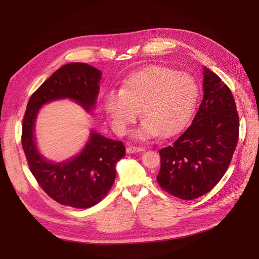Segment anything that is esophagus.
<instances>
[{
  "label": "esophagus",
  "instance_id": "1",
  "mask_svg": "<svg viewBox=\"0 0 259 259\" xmlns=\"http://www.w3.org/2000/svg\"><path fill=\"white\" fill-rule=\"evenodd\" d=\"M145 150L142 147H135V146H131L126 149L127 153H136V152H143Z\"/></svg>",
  "mask_w": 259,
  "mask_h": 259
}]
</instances>
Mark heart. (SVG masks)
<instances>
[{"label": "heart", "mask_w": 259, "mask_h": 259, "mask_svg": "<svg viewBox=\"0 0 259 259\" xmlns=\"http://www.w3.org/2000/svg\"><path fill=\"white\" fill-rule=\"evenodd\" d=\"M199 98V85L186 72L162 66H151L133 73L122 90L106 95L105 108L116 134H127L139 116L144 121L135 138L149 140L173 136L182 131L192 116Z\"/></svg>", "instance_id": "b5f03b06"}]
</instances>
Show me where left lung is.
<instances>
[{
  "label": "left lung",
  "instance_id": "obj_1",
  "mask_svg": "<svg viewBox=\"0 0 259 259\" xmlns=\"http://www.w3.org/2000/svg\"><path fill=\"white\" fill-rule=\"evenodd\" d=\"M203 77L204 95L191 125L173 145L159 151L158 184L182 200L197 199L213 189L228 169L239 139L231 91L206 67Z\"/></svg>",
  "mask_w": 259,
  "mask_h": 259
}]
</instances>
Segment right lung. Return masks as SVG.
Segmentation results:
<instances>
[{"label":"right lung","mask_w":259,"mask_h":259,"mask_svg":"<svg viewBox=\"0 0 259 259\" xmlns=\"http://www.w3.org/2000/svg\"><path fill=\"white\" fill-rule=\"evenodd\" d=\"M101 72L83 62H71L55 71L30 97L22 121L21 144L37 184L62 205L92 207L103 200L115 179V164L125 155L122 142L92 131L89 142L74 158L53 163L38 152L34 124L40 108L53 100L69 98L91 111L96 104Z\"/></svg>","instance_id":"add662e5"}]
</instances>
